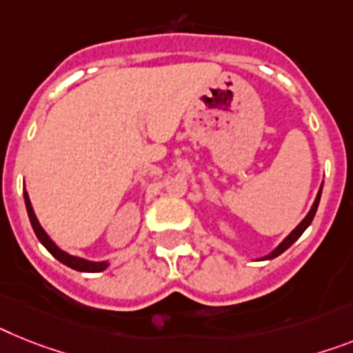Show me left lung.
<instances>
[{
  "label": "left lung",
  "mask_w": 353,
  "mask_h": 353,
  "mask_svg": "<svg viewBox=\"0 0 353 353\" xmlns=\"http://www.w3.org/2000/svg\"><path fill=\"white\" fill-rule=\"evenodd\" d=\"M321 190H323V185H321V188H319L318 195H316V201H314L312 208H310V212L307 213V217H305L303 221H301L300 224H298V226H296L294 230H292V232L289 233V235H287L285 239H283L282 242H280V245H278V248H274V250H272L271 253H269V254H265V256H263L262 260H271V259H276L278 254H282L283 251H285V250H289V248H291V245L294 244V242L298 241V239H300V236H301V233H303L305 230H307V228L310 226V222H312L314 215H316V210H318L319 199H321Z\"/></svg>",
  "instance_id": "1"
}]
</instances>
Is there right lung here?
Listing matches in <instances>:
<instances>
[{
  "instance_id": "1",
  "label": "right lung",
  "mask_w": 353,
  "mask_h": 353,
  "mask_svg": "<svg viewBox=\"0 0 353 353\" xmlns=\"http://www.w3.org/2000/svg\"><path fill=\"white\" fill-rule=\"evenodd\" d=\"M25 204H26V212H28V219H30V224H32V228H34L35 235H37V239H39L41 244H43L44 248H46V250H48L50 253H52L53 256L59 260V262H62L64 265H68V268L75 269V271H81V272H100L108 268L109 265L108 262H90V260L81 259V256H73V254L66 253V251H62L61 248H59V245L55 244L52 239H50L48 233L44 232L43 226L39 224V221H37V217H35L34 208H32L30 197H28V194H26V192H25Z\"/></svg>"
}]
</instances>
